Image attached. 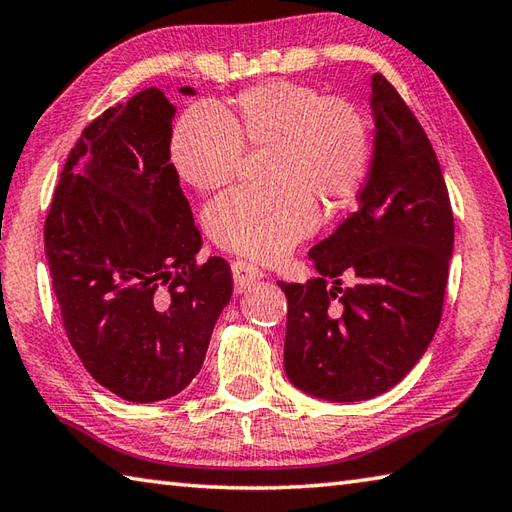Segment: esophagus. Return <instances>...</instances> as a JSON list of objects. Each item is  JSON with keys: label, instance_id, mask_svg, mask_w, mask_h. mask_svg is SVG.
I'll list each match as a JSON object with an SVG mask.
<instances>
[{"label": "esophagus", "instance_id": "esophagus-1", "mask_svg": "<svg viewBox=\"0 0 512 512\" xmlns=\"http://www.w3.org/2000/svg\"><path fill=\"white\" fill-rule=\"evenodd\" d=\"M231 274H234V285L238 292H245V289H249L263 278V272L252 263H247V260H236V263H231Z\"/></svg>", "mask_w": 512, "mask_h": 512}]
</instances>
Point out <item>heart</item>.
I'll return each instance as SVG.
<instances>
[{"mask_svg": "<svg viewBox=\"0 0 512 512\" xmlns=\"http://www.w3.org/2000/svg\"><path fill=\"white\" fill-rule=\"evenodd\" d=\"M247 149H272L267 194L229 191L205 209L218 247L274 263L316 229L312 198L327 207L350 200L368 176L370 131L361 111L327 100L312 86L267 82L238 93L231 109L191 104L171 136V160L198 191L234 178Z\"/></svg>", "mask_w": 512, "mask_h": 512, "instance_id": "b5f03b06", "label": "heart"}]
</instances>
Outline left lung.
Segmentation results:
<instances>
[{
    "label": "left lung",
    "mask_w": 512,
    "mask_h": 512,
    "mask_svg": "<svg viewBox=\"0 0 512 512\" xmlns=\"http://www.w3.org/2000/svg\"><path fill=\"white\" fill-rule=\"evenodd\" d=\"M370 106L374 151L359 207L310 249L321 276L278 281L287 296V379L339 403L379 397L417 365L441 321L455 245L435 149L381 73L372 75ZM341 275L355 285L341 288Z\"/></svg>",
    "instance_id": "8db88e82"
}]
</instances>
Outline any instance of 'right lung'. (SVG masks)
Segmentation results:
<instances>
[{"label":"right lung","mask_w":512,"mask_h":512,"mask_svg":"<svg viewBox=\"0 0 512 512\" xmlns=\"http://www.w3.org/2000/svg\"><path fill=\"white\" fill-rule=\"evenodd\" d=\"M173 115L149 86L95 118L66 158L44 225L66 336L86 372L131 403L187 388L234 292L225 258L196 263L202 238L169 162Z\"/></svg>","instance_id":"1"}]
</instances>
